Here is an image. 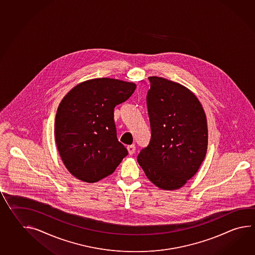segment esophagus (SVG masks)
<instances>
[{
    "label": "esophagus",
    "mask_w": 255,
    "mask_h": 255,
    "mask_svg": "<svg viewBox=\"0 0 255 255\" xmlns=\"http://www.w3.org/2000/svg\"><path fill=\"white\" fill-rule=\"evenodd\" d=\"M127 149H128V151H129V154H130V155H132V154L135 152V145H133V144L128 146Z\"/></svg>",
    "instance_id": "obj_1"
}]
</instances>
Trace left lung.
Listing matches in <instances>:
<instances>
[{
    "instance_id": "obj_1",
    "label": "left lung",
    "mask_w": 255,
    "mask_h": 255,
    "mask_svg": "<svg viewBox=\"0 0 255 255\" xmlns=\"http://www.w3.org/2000/svg\"><path fill=\"white\" fill-rule=\"evenodd\" d=\"M148 79L151 140L137 161L157 187L176 190L197 172L205 158L206 116L196 96L184 86L161 77Z\"/></svg>"
}]
</instances>
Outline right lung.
<instances>
[{"label": "right lung", "instance_id": "1", "mask_svg": "<svg viewBox=\"0 0 255 255\" xmlns=\"http://www.w3.org/2000/svg\"><path fill=\"white\" fill-rule=\"evenodd\" d=\"M134 83L99 78L68 93L55 117V140L68 171L79 180L96 182L115 172L128 151L117 138L116 105L135 91Z\"/></svg>", "mask_w": 255, "mask_h": 255}]
</instances>
